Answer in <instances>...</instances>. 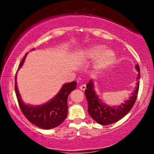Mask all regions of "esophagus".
Listing matches in <instances>:
<instances>
[{
    "instance_id": "obj_1",
    "label": "esophagus",
    "mask_w": 154,
    "mask_h": 154,
    "mask_svg": "<svg viewBox=\"0 0 154 154\" xmlns=\"http://www.w3.org/2000/svg\"><path fill=\"white\" fill-rule=\"evenodd\" d=\"M79 89L82 90V91H85V90L86 89V85L85 84H82L81 85H79Z\"/></svg>"
}]
</instances>
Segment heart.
<instances>
[{
  "mask_svg": "<svg viewBox=\"0 0 154 154\" xmlns=\"http://www.w3.org/2000/svg\"><path fill=\"white\" fill-rule=\"evenodd\" d=\"M103 45H95L88 48L85 52V56L88 59H95V67L98 70L109 68L115 62L116 54L111 49H105Z\"/></svg>",
  "mask_w": 154,
  "mask_h": 154,
  "instance_id": "obj_1",
  "label": "heart"
}]
</instances>
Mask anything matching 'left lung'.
<instances>
[{
    "label": "left lung",
    "instance_id": "left-lung-1",
    "mask_svg": "<svg viewBox=\"0 0 154 154\" xmlns=\"http://www.w3.org/2000/svg\"><path fill=\"white\" fill-rule=\"evenodd\" d=\"M135 69L138 72V75H137V82L135 90L132 93L129 99L126 100L118 106L111 107L103 103V101L99 99L95 92L94 88H93L94 85H93V79L89 81V82L86 85L87 88L85 91V94L88 103V113L96 122L102 125H111L119 121L131 110L137 99L140 84L139 79L140 77L138 64L136 65Z\"/></svg>",
    "mask_w": 154,
    "mask_h": 154
}]
</instances>
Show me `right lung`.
Returning a JSON list of instances; mask_svg holds the SVG:
<instances>
[{
	"mask_svg": "<svg viewBox=\"0 0 154 154\" xmlns=\"http://www.w3.org/2000/svg\"><path fill=\"white\" fill-rule=\"evenodd\" d=\"M26 55L27 54H25L24 59L21 61L19 69H20L24 63ZM16 79H17V74L15 77L16 95L21 110L25 117L31 123L40 128L49 130V129L56 128L64 121L68 111V106H67L68 96L72 91L75 90L77 87V82L74 81L63 85L59 93L46 103L40 106H31L27 105L23 102L17 88Z\"/></svg>",
	"mask_w": 154,
	"mask_h": 154,
	"instance_id": "right-lung-1",
	"label": "right lung"
}]
</instances>
